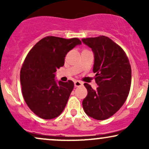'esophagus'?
Masks as SVG:
<instances>
[{
	"label": "esophagus",
	"mask_w": 149,
	"mask_h": 149,
	"mask_svg": "<svg viewBox=\"0 0 149 149\" xmlns=\"http://www.w3.org/2000/svg\"><path fill=\"white\" fill-rule=\"evenodd\" d=\"M74 85L75 87H80L83 85V83L79 81V80H76V81L74 82Z\"/></svg>",
	"instance_id": "esophagus-1"
}]
</instances>
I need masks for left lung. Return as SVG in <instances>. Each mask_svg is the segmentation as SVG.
<instances>
[{
  "label": "left lung",
  "instance_id": "1",
  "mask_svg": "<svg viewBox=\"0 0 149 149\" xmlns=\"http://www.w3.org/2000/svg\"><path fill=\"white\" fill-rule=\"evenodd\" d=\"M95 54L93 72L99 85L94 90L85 83L88 95L83 101L85 113L103 120L115 114L123 105L131 86L132 69L128 57L120 46L104 36L83 38Z\"/></svg>",
  "mask_w": 149,
  "mask_h": 149
}]
</instances>
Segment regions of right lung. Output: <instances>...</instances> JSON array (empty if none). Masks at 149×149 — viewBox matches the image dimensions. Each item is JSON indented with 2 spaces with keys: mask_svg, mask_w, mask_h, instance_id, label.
<instances>
[{
  "mask_svg": "<svg viewBox=\"0 0 149 149\" xmlns=\"http://www.w3.org/2000/svg\"><path fill=\"white\" fill-rule=\"evenodd\" d=\"M81 41L46 36L29 52L20 71L22 92L25 102L36 115L49 120L61 113L74 84L72 80L56 83L54 73L64 66L66 54Z\"/></svg>",
  "mask_w": 149,
  "mask_h": 149,
  "instance_id": "right-lung-1",
  "label": "right lung"
}]
</instances>
